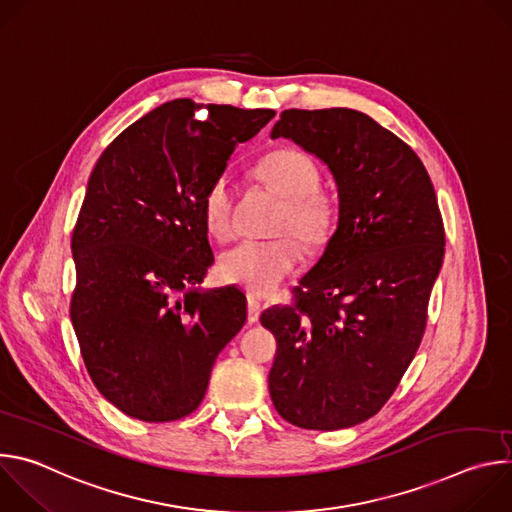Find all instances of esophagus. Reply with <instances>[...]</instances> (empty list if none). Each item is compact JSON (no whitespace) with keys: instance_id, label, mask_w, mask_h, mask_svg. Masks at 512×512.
<instances>
[{"instance_id":"obj_1","label":"esophagus","mask_w":512,"mask_h":512,"mask_svg":"<svg viewBox=\"0 0 512 512\" xmlns=\"http://www.w3.org/2000/svg\"><path fill=\"white\" fill-rule=\"evenodd\" d=\"M247 304H249V324L259 322V316H261V300L255 298L253 294H249Z\"/></svg>"}]
</instances>
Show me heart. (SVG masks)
<instances>
[{
  "label": "heart",
  "instance_id": "b5f03b06",
  "mask_svg": "<svg viewBox=\"0 0 512 512\" xmlns=\"http://www.w3.org/2000/svg\"><path fill=\"white\" fill-rule=\"evenodd\" d=\"M257 176L287 200L277 231H291L310 249L322 247L334 229L336 208L330 194L318 188L320 172L314 160L300 150H277L261 160ZM233 210L235 194L229 178H216L202 198L204 223L214 237L229 239L233 235ZM300 259V247L289 237L273 241L245 239L223 253L218 273L225 281L237 283L253 294H271L298 269Z\"/></svg>",
  "mask_w": 512,
  "mask_h": 512
}]
</instances>
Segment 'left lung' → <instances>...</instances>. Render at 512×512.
<instances>
[{"label":"left lung","instance_id":"left-lung-1","mask_svg":"<svg viewBox=\"0 0 512 512\" xmlns=\"http://www.w3.org/2000/svg\"><path fill=\"white\" fill-rule=\"evenodd\" d=\"M277 137L330 170L338 221L298 302L261 314L277 338L269 393L289 423L344 429L387 403L419 348L444 261L442 214L417 154L367 113L287 109Z\"/></svg>","mask_w":512,"mask_h":512}]
</instances>
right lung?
I'll return each mask as SVG.
<instances>
[{"instance_id":"right-lung-1","label":"right lung","mask_w":512,"mask_h":512,"mask_svg":"<svg viewBox=\"0 0 512 512\" xmlns=\"http://www.w3.org/2000/svg\"><path fill=\"white\" fill-rule=\"evenodd\" d=\"M273 117L174 99L119 133L93 168L72 233L70 320L95 387L129 417L190 415L247 320L239 287H200L214 263L202 198Z\"/></svg>"}]
</instances>
